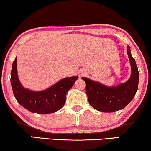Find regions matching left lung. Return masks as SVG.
I'll list each match as a JSON object with an SVG mask.
<instances>
[{
	"label": "left lung",
	"mask_w": 151,
	"mask_h": 151,
	"mask_svg": "<svg viewBox=\"0 0 151 151\" xmlns=\"http://www.w3.org/2000/svg\"><path fill=\"white\" fill-rule=\"evenodd\" d=\"M127 53L130 60L131 75L126 83L109 87L86 77L82 78L85 82V91L89 104L96 110L102 112L120 110L126 107L135 96L138 89L139 73L129 46Z\"/></svg>",
	"instance_id": "left-lung-1"
}]
</instances>
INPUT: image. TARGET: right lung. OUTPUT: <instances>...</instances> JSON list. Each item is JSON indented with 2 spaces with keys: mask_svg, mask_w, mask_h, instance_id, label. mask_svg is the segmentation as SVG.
I'll return each mask as SVG.
<instances>
[{
  "mask_svg": "<svg viewBox=\"0 0 151 151\" xmlns=\"http://www.w3.org/2000/svg\"><path fill=\"white\" fill-rule=\"evenodd\" d=\"M17 58L13 62L11 71V85L14 97L21 105L32 113L46 114L61 109L65 104L66 95L73 87L78 76L60 80L48 89L32 91L25 89L21 84L17 73Z\"/></svg>",
  "mask_w": 151,
  "mask_h": 151,
  "instance_id": "obj_1",
  "label": "right lung"
}]
</instances>
